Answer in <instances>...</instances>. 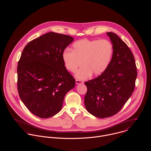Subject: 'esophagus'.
I'll list each match as a JSON object with an SVG mask.
<instances>
[{"label": "esophagus", "mask_w": 151, "mask_h": 151, "mask_svg": "<svg viewBox=\"0 0 151 151\" xmlns=\"http://www.w3.org/2000/svg\"><path fill=\"white\" fill-rule=\"evenodd\" d=\"M83 82L81 80H79V79H76V84H80V83H83Z\"/></svg>", "instance_id": "1"}]
</instances>
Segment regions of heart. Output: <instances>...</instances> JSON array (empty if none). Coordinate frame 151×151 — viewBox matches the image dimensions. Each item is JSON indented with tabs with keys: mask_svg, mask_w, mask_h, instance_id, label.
<instances>
[{
	"mask_svg": "<svg viewBox=\"0 0 151 151\" xmlns=\"http://www.w3.org/2000/svg\"><path fill=\"white\" fill-rule=\"evenodd\" d=\"M114 53L112 42L107 39H81L74 43L73 51L64 50L62 59L66 68L74 73L77 69L83 66L76 72V76L83 79L91 74L98 76L108 68Z\"/></svg>",
	"mask_w": 151,
	"mask_h": 151,
	"instance_id": "1",
	"label": "heart"
}]
</instances>
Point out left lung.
I'll return each instance as SVG.
<instances>
[{
    "label": "left lung",
    "instance_id": "obj_1",
    "mask_svg": "<svg viewBox=\"0 0 151 151\" xmlns=\"http://www.w3.org/2000/svg\"><path fill=\"white\" fill-rule=\"evenodd\" d=\"M114 53L107 69L99 76L85 82L84 103L88 112L100 118L116 114L133 94L137 71L134 55L118 36L107 32Z\"/></svg>",
    "mask_w": 151,
    "mask_h": 151
}]
</instances>
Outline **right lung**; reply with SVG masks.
Wrapping results in <instances>:
<instances>
[{"label": "right lung", "mask_w": 151, "mask_h": 151, "mask_svg": "<svg viewBox=\"0 0 151 151\" xmlns=\"http://www.w3.org/2000/svg\"><path fill=\"white\" fill-rule=\"evenodd\" d=\"M73 40L69 35L49 32L24 47L17 66L19 96L35 115L47 118L58 113L66 93L75 85L62 53Z\"/></svg>", "instance_id": "add662e5"}]
</instances>
